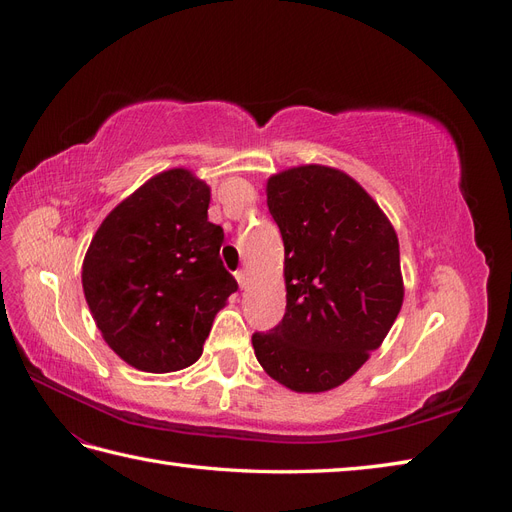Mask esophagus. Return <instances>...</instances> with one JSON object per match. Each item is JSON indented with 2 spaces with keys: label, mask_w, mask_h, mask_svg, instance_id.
Listing matches in <instances>:
<instances>
[{
  "label": "esophagus",
  "mask_w": 512,
  "mask_h": 512,
  "mask_svg": "<svg viewBox=\"0 0 512 512\" xmlns=\"http://www.w3.org/2000/svg\"><path fill=\"white\" fill-rule=\"evenodd\" d=\"M235 277H237V282H239V286H241V288H245V286H247V280H250V277H247V271H243V269H241V271H237V273H235Z\"/></svg>",
  "instance_id": "1"
}]
</instances>
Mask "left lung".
Wrapping results in <instances>:
<instances>
[{
    "label": "left lung",
    "mask_w": 512,
    "mask_h": 512,
    "mask_svg": "<svg viewBox=\"0 0 512 512\" xmlns=\"http://www.w3.org/2000/svg\"><path fill=\"white\" fill-rule=\"evenodd\" d=\"M267 205L284 241L286 312L277 327L252 335L256 359L292 391L335 389L399 314L397 235L359 183L327 166L271 177Z\"/></svg>",
    "instance_id": "left-lung-1"
}]
</instances>
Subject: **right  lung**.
<instances>
[{
	"mask_svg": "<svg viewBox=\"0 0 512 512\" xmlns=\"http://www.w3.org/2000/svg\"><path fill=\"white\" fill-rule=\"evenodd\" d=\"M209 188L183 168L149 179L98 228L83 290L106 344L141 371L198 361L215 314L239 284L220 258Z\"/></svg>",
	"mask_w": 512,
	"mask_h": 512,
	"instance_id": "right-lung-1",
	"label": "right lung"
}]
</instances>
